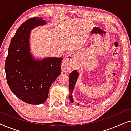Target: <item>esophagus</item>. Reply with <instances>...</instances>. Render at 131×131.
I'll list each match as a JSON object with an SVG mask.
<instances>
[{
  "label": "esophagus",
  "instance_id": "obj_1",
  "mask_svg": "<svg viewBox=\"0 0 131 131\" xmlns=\"http://www.w3.org/2000/svg\"><path fill=\"white\" fill-rule=\"evenodd\" d=\"M74 60V55L72 54L69 55L64 58L63 61V66L64 67H67L68 68H71V66H73V61Z\"/></svg>",
  "mask_w": 131,
  "mask_h": 131
}]
</instances>
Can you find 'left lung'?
<instances>
[{
  "label": "left lung",
  "instance_id": "left-lung-1",
  "mask_svg": "<svg viewBox=\"0 0 131 131\" xmlns=\"http://www.w3.org/2000/svg\"><path fill=\"white\" fill-rule=\"evenodd\" d=\"M79 75V73L77 70H74L72 71L70 74L69 76V91H70V96H69V99L70 100V101L71 103H73V96L71 95H72V92L73 89H74V87L75 86V84H76V82L77 81V79H78ZM79 105V104H78Z\"/></svg>",
  "mask_w": 131,
  "mask_h": 131
}]
</instances>
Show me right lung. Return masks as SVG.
I'll return each mask as SVG.
<instances>
[{
	"mask_svg": "<svg viewBox=\"0 0 131 131\" xmlns=\"http://www.w3.org/2000/svg\"><path fill=\"white\" fill-rule=\"evenodd\" d=\"M46 24L43 18L38 17L23 23L10 41L5 61L6 80L10 90L19 99L30 104L46 101L50 87L61 73L62 58L36 60L30 52L31 30Z\"/></svg>",
	"mask_w": 131,
	"mask_h": 131,
	"instance_id": "obj_1",
	"label": "right lung"
}]
</instances>
